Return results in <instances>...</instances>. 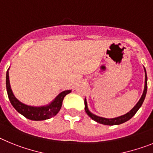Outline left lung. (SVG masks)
<instances>
[{"mask_svg": "<svg viewBox=\"0 0 153 153\" xmlns=\"http://www.w3.org/2000/svg\"><path fill=\"white\" fill-rule=\"evenodd\" d=\"M145 70V74H146V79H145V88L144 91H143V95L141 97V99H139V102H137V104L135 105L133 107L132 110H130L128 113L125 114V115H122V116L117 117V118H114V119H106V118H102V117L97 116V115H94L91 112V111L88 110L87 105V102H86V99H85V110L86 113L88 114V115L91 118V119H93L94 121L97 122V123H100V124L103 125H107V126H114V125H119L122 124V123H126V121L129 120L132 116H134L136 112H137L138 110L139 109L142 105H143V102H144V99L146 98V95L147 92V75H146V68H144Z\"/></svg>", "mask_w": 153, "mask_h": 153, "instance_id": "obj_1", "label": "left lung"}]
</instances>
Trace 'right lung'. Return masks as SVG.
<instances>
[{
  "mask_svg": "<svg viewBox=\"0 0 153 153\" xmlns=\"http://www.w3.org/2000/svg\"><path fill=\"white\" fill-rule=\"evenodd\" d=\"M6 87L7 95H8L9 100L14 108L21 114L22 115L34 121H42L48 119L51 117L54 116L60 111L62 105V102L66 95L71 92V90H67L61 92L58 96L54 99L51 103L48 105L41 106V107H34V106H29L21 103V102L16 99L12 92V90L10 88V81H9V72L8 70L6 74Z\"/></svg>",
  "mask_w": 153,
  "mask_h": 153,
  "instance_id": "right-lung-1",
  "label": "right lung"
}]
</instances>
